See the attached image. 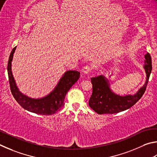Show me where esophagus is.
I'll return each instance as SVG.
<instances>
[{"mask_svg":"<svg viewBox=\"0 0 157 157\" xmlns=\"http://www.w3.org/2000/svg\"><path fill=\"white\" fill-rule=\"evenodd\" d=\"M91 70H92L91 67H90V66H88V65H86V66H85V67L83 69V72L84 74H89L90 71H91Z\"/></svg>","mask_w":157,"mask_h":157,"instance_id":"34e87169","label":"esophagus"}]
</instances>
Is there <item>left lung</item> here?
I'll return each mask as SVG.
<instances>
[{"label": "left lung", "instance_id": "left-lung-1", "mask_svg": "<svg viewBox=\"0 0 157 157\" xmlns=\"http://www.w3.org/2000/svg\"><path fill=\"white\" fill-rule=\"evenodd\" d=\"M144 67L146 73V81L135 94L124 97L117 95L109 87V81L105 76L100 75L91 78L92 94L89 100V106L99 114H115L126 110L132 107L144 95L152 71V59L149 53L145 55Z\"/></svg>", "mask_w": 157, "mask_h": 157}]
</instances>
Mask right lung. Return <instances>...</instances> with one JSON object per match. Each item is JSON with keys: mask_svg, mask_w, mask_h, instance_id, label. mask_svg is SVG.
<instances>
[{"mask_svg": "<svg viewBox=\"0 0 157 157\" xmlns=\"http://www.w3.org/2000/svg\"><path fill=\"white\" fill-rule=\"evenodd\" d=\"M16 47L11 52L7 64L10 90L13 97L19 105L26 110L40 115H52L59 111L64 105L65 95L71 86L78 80L80 72L76 70L65 71L54 90L40 98H32L23 94L16 86L12 71V62Z\"/></svg>", "mask_w": 157, "mask_h": 157, "instance_id": "obj_1", "label": "right lung"}]
</instances>
